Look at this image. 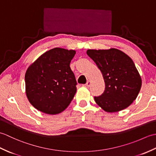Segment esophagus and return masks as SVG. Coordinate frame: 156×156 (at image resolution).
Segmentation results:
<instances>
[{
  "label": "esophagus",
  "mask_w": 156,
  "mask_h": 156,
  "mask_svg": "<svg viewBox=\"0 0 156 156\" xmlns=\"http://www.w3.org/2000/svg\"><path fill=\"white\" fill-rule=\"evenodd\" d=\"M90 84H91V81H90V80H88L87 83H86V86H87V87H90Z\"/></svg>",
  "instance_id": "1"
}]
</instances>
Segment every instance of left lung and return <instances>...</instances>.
I'll use <instances>...</instances> for the list:
<instances>
[{"label":"left lung","instance_id":"obj_1","mask_svg":"<svg viewBox=\"0 0 156 156\" xmlns=\"http://www.w3.org/2000/svg\"><path fill=\"white\" fill-rule=\"evenodd\" d=\"M88 55L102 72L105 90L94 101L103 110L115 112L123 110L136 99L141 78L132 59L115 48L88 49Z\"/></svg>","mask_w":156,"mask_h":156}]
</instances>
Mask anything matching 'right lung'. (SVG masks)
Returning <instances> with one entry per match:
<instances>
[{
	"instance_id": "obj_1",
	"label": "right lung",
	"mask_w": 156,
	"mask_h": 156,
	"mask_svg": "<svg viewBox=\"0 0 156 156\" xmlns=\"http://www.w3.org/2000/svg\"><path fill=\"white\" fill-rule=\"evenodd\" d=\"M76 51L55 48L45 52L25 73V92L38 111L59 114L67 108L76 92L75 76L69 67Z\"/></svg>"
}]
</instances>
